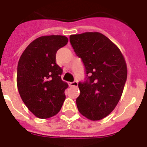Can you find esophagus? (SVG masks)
<instances>
[{
  "mask_svg": "<svg viewBox=\"0 0 147 147\" xmlns=\"http://www.w3.org/2000/svg\"><path fill=\"white\" fill-rule=\"evenodd\" d=\"M69 86H71V87H78V81H73V82H70V83H69Z\"/></svg>",
  "mask_w": 147,
  "mask_h": 147,
  "instance_id": "34e87169",
  "label": "esophagus"
}]
</instances>
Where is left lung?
<instances>
[{
  "instance_id": "obj_1",
  "label": "left lung",
  "mask_w": 147,
  "mask_h": 147,
  "mask_svg": "<svg viewBox=\"0 0 147 147\" xmlns=\"http://www.w3.org/2000/svg\"><path fill=\"white\" fill-rule=\"evenodd\" d=\"M75 52L85 66L87 79L78 84L76 104L80 113L90 120H100L116 108L127 78L125 58L117 45L98 32L69 36Z\"/></svg>"
}]
</instances>
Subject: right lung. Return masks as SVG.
Masks as SVG:
<instances>
[{"label": "right lung", "mask_w": 147, "mask_h": 147, "mask_svg": "<svg viewBox=\"0 0 147 147\" xmlns=\"http://www.w3.org/2000/svg\"><path fill=\"white\" fill-rule=\"evenodd\" d=\"M67 42L64 36H42L30 43L18 60V92L30 111L40 119L58 113L66 98L68 84L61 79L56 53Z\"/></svg>", "instance_id": "1"}]
</instances>
